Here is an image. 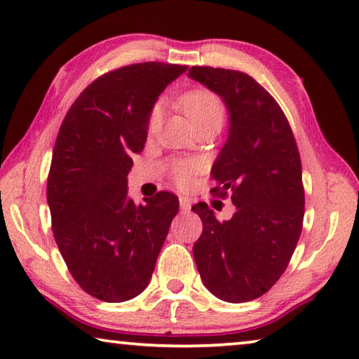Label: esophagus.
I'll return each instance as SVG.
<instances>
[{
	"label": "esophagus",
	"mask_w": 359,
	"mask_h": 359,
	"mask_svg": "<svg viewBox=\"0 0 359 359\" xmlns=\"http://www.w3.org/2000/svg\"><path fill=\"white\" fill-rule=\"evenodd\" d=\"M180 207L183 211H189L191 210V201L187 197H180Z\"/></svg>",
	"instance_id": "esophagus-1"
}]
</instances>
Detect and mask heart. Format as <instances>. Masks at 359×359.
<instances>
[{
  "label": "heart",
  "mask_w": 359,
  "mask_h": 359,
  "mask_svg": "<svg viewBox=\"0 0 359 359\" xmlns=\"http://www.w3.org/2000/svg\"><path fill=\"white\" fill-rule=\"evenodd\" d=\"M181 104H183L187 116L197 127H202L208 122H222L226 116V107L222 100L216 95L213 90L210 89H192L184 93L181 98ZM162 114V104L154 103L149 109L148 114V128L152 130L157 126L158 119ZM201 165L196 158H175L170 162L168 172L170 178L173 180L175 184L180 187H187L191 184L194 176L198 173Z\"/></svg>",
  "instance_id": "b5f03b06"
}]
</instances>
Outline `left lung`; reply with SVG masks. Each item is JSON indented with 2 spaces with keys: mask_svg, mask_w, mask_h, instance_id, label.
Masks as SVG:
<instances>
[{
  "mask_svg": "<svg viewBox=\"0 0 359 359\" xmlns=\"http://www.w3.org/2000/svg\"><path fill=\"white\" fill-rule=\"evenodd\" d=\"M189 76L218 93L231 113V130L211 176V194L231 196L235 213L215 218L201 202L194 213L203 231L194 259L203 285L226 302H248L277 283L302 232V163L283 109L250 74L192 67Z\"/></svg>",
  "mask_w": 359,
  "mask_h": 359,
  "instance_id": "8db88e82",
  "label": "left lung"
}]
</instances>
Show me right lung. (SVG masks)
Returning a JSON list of instances; mask_svg holds the SVG:
<instances>
[{
    "mask_svg": "<svg viewBox=\"0 0 359 359\" xmlns=\"http://www.w3.org/2000/svg\"><path fill=\"white\" fill-rule=\"evenodd\" d=\"M186 65L143 62L100 76L81 92L58 130L47 203L65 264L82 290L124 302L148 286L180 201L168 191L127 198L132 156L148 137V114Z\"/></svg>",
    "mask_w": 359,
    "mask_h": 359,
    "instance_id": "obj_1",
    "label": "right lung"
}]
</instances>
